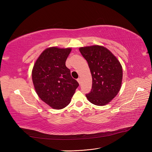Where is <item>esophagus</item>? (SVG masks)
I'll list each match as a JSON object with an SVG mask.
<instances>
[{
  "instance_id": "1",
  "label": "esophagus",
  "mask_w": 152,
  "mask_h": 152,
  "mask_svg": "<svg viewBox=\"0 0 152 152\" xmlns=\"http://www.w3.org/2000/svg\"><path fill=\"white\" fill-rule=\"evenodd\" d=\"M77 82H79V84H80V82H81V79H80V78H79V79H77Z\"/></svg>"
}]
</instances>
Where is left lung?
I'll return each instance as SVG.
<instances>
[{
    "label": "left lung",
    "instance_id": "8db88e82",
    "mask_svg": "<svg viewBox=\"0 0 152 152\" xmlns=\"http://www.w3.org/2000/svg\"><path fill=\"white\" fill-rule=\"evenodd\" d=\"M79 50L88 63L93 79L91 91L86 98L97 106L108 104L121 88L123 73L121 63L102 45L82 47Z\"/></svg>",
    "mask_w": 152,
    "mask_h": 152
}]
</instances>
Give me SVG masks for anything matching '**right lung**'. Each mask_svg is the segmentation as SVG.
Wrapping results in <instances>:
<instances>
[{
	"instance_id": "1",
	"label": "right lung",
	"mask_w": 152,
	"mask_h": 152,
	"mask_svg": "<svg viewBox=\"0 0 152 152\" xmlns=\"http://www.w3.org/2000/svg\"><path fill=\"white\" fill-rule=\"evenodd\" d=\"M71 50L69 48L45 49L32 69V81L37 94L54 109L60 110L68 105L79 86L65 65Z\"/></svg>"
}]
</instances>
